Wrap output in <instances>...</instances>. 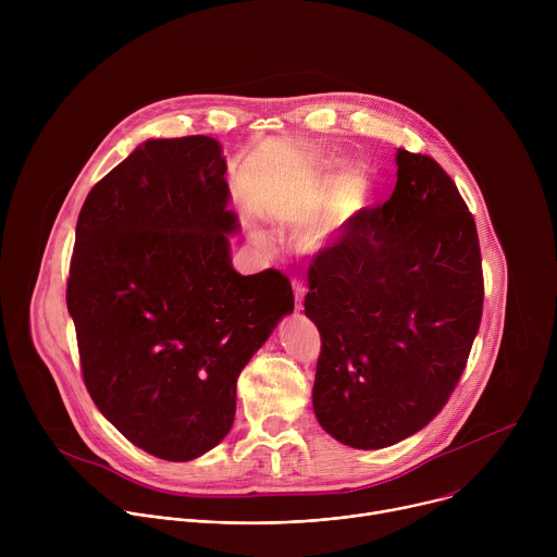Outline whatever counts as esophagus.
Listing matches in <instances>:
<instances>
[{"label":"esophagus","instance_id":"obj_1","mask_svg":"<svg viewBox=\"0 0 557 557\" xmlns=\"http://www.w3.org/2000/svg\"><path fill=\"white\" fill-rule=\"evenodd\" d=\"M293 290H295V310H301V301H304V288H301V284H295Z\"/></svg>","mask_w":557,"mask_h":557}]
</instances>
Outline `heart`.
I'll return each mask as SVG.
<instances>
[{
  "instance_id": "1",
  "label": "heart",
  "mask_w": 557,
  "mask_h": 557,
  "mask_svg": "<svg viewBox=\"0 0 557 557\" xmlns=\"http://www.w3.org/2000/svg\"><path fill=\"white\" fill-rule=\"evenodd\" d=\"M331 161L314 158L310 170L290 176L271 196V215L282 235H295L306 251L329 247L342 228L359 213L368 196V178L355 163L333 176ZM262 240L260 235H256Z\"/></svg>"
}]
</instances>
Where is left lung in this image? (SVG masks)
I'll list each match as a JSON object with an SVG mask.
<instances>
[{"mask_svg": "<svg viewBox=\"0 0 557 557\" xmlns=\"http://www.w3.org/2000/svg\"><path fill=\"white\" fill-rule=\"evenodd\" d=\"M320 331L312 408L339 443L381 449L423 430L456 387L483 317L473 215L430 156L396 151L387 202L361 209L308 269Z\"/></svg>", "mask_w": 557, "mask_h": 557, "instance_id": "left-lung-1", "label": "left lung"}]
</instances>
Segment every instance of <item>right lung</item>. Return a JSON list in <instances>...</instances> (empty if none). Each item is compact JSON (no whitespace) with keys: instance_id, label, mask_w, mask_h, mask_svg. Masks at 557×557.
<instances>
[{"instance_id":"add662e5","label":"right lung","mask_w":557,"mask_h":557,"mask_svg":"<svg viewBox=\"0 0 557 557\" xmlns=\"http://www.w3.org/2000/svg\"><path fill=\"white\" fill-rule=\"evenodd\" d=\"M224 174L211 136L151 138L76 220L65 301L86 387L127 441L174 462L228 434L237 376L295 306L280 271L233 269Z\"/></svg>"}]
</instances>
